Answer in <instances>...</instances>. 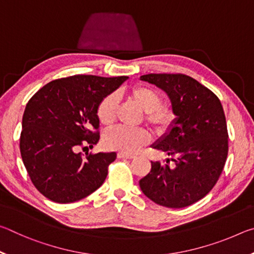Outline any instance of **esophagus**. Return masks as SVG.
<instances>
[{
	"instance_id": "34e87169",
	"label": "esophagus",
	"mask_w": 254,
	"mask_h": 254,
	"mask_svg": "<svg viewBox=\"0 0 254 254\" xmlns=\"http://www.w3.org/2000/svg\"><path fill=\"white\" fill-rule=\"evenodd\" d=\"M118 158H120V159H133V158H134V156H133V154H127V153H124V152H119Z\"/></svg>"
}]
</instances>
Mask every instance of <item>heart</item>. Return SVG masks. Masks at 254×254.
Returning <instances> with one entry per match:
<instances>
[{
	"label": "heart",
	"instance_id": "b5f03b06",
	"mask_svg": "<svg viewBox=\"0 0 254 254\" xmlns=\"http://www.w3.org/2000/svg\"><path fill=\"white\" fill-rule=\"evenodd\" d=\"M130 100L145 113V121L158 132L165 131L174 119L170 107L161 105L162 100L157 91L148 86H134L127 93ZM117 96L106 95L97 106V119L105 127L111 126L115 120ZM149 133L143 128H128L118 127L107 131L104 135V144L109 149L118 150L124 153H133L141 147L148 144Z\"/></svg>",
	"mask_w": 254,
	"mask_h": 254
}]
</instances>
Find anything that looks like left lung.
<instances>
[{
	"label": "left lung",
	"instance_id": "1",
	"mask_svg": "<svg viewBox=\"0 0 254 254\" xmlns=\"http://www.w3.org/2000/svg\"><path fill=\"white\" fill-rule=\"evenodd\" d=\"M140 79L166 92L176 117L151 145L171 158L165 165L151 161L140 188L158 205L186 207L212 190L224 168L229 150L224 111L212 91L189 76L149 74Z\"/></svg>",
	"mask_w": 254,
	"mask_h": 254
}]
</instances>
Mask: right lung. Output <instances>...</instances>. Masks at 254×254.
<instances>
[{
  "instance_id": "right-lung-1",
  "label": "right lung",
  "mask_w": 254,
  "mask_h": 254,
  "mask_svg": "<svg viewBox=\"0 0 254 254\" xmlns=\"http://www.w3.org/2000/svg\"><path fill=\"white\" fill-rule=\"evenodd\" d=\"M127 79L75 75L50 81L30 98L22 118L20 151L34 187L47 198L74 203L104 183L117 153L87 152L83 157L77 149L98 142L97 106Z\"/></svg>"
}]
</instances>
